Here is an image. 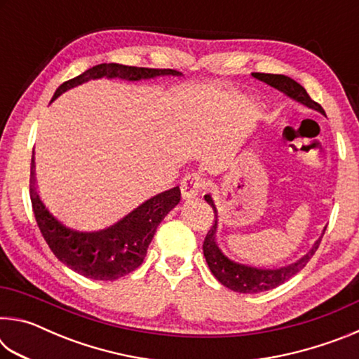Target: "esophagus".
Instances as JSON below:
<instances>
[{"mask_svg": "<svg viewBox=\"0 0 359 359\" xmlns=\"http://www.w3.org/2000/svg\"><path fill=\"white\" fill-rule=\"evenodd\" d=\"M204 187V180L199 174L191 172L184 177L180 184V190H182V198L184 199H191L196 198L198 193L203 190Z\"/></svg>", "mask_w": 359, "mask_h": 359, "instance_id": "obj_1", "label": "esophagus"}]
</instances>
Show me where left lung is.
<instances>
[{
  "label": "left lung",
  "instance_id": "left-lung-1",
  "mask_svg": "<svg viewBox=\"0 0 359 359\" xmlns=\"http://www.w3.org/2000/svg\"><path fill=\"white\" fill-rule=\"evenodd\" d=\"M253 76L259 79V81L269 83L271 87L280 90V92H283L285 95H288L290 98L302 102L304 106L312 107L315 111L325 114L323 107H321L318 102H315L311 96L307 95L306 88H304L301 83L293 81L291 77L283 76V74H264V72H257V74ZM204 199L212 205V209H214V214H215L214 224H212V228L208 231V234H205V239L203 244L205 261H208L209 269L217 280L222 285H224L226 288L238 291V293H259V291L272 290L278 287V285L290 280L291 277L296 276L297 272H299L302 267L309 263V259H311L313 257V253L317 252L321 238H323V236H321V238L315 242L312 250L309 252L306 257H302L299 261H296V263L290 264L287 267H280V269H258V267H250L245 264L234 263V261L229 259L226 255H223V252L217 245L215 242L217 209H215L214 201H212L210 194H205Z\"/></svg>",
  "mask_w": 359,
  "mask_h": 359
}]
</instances>
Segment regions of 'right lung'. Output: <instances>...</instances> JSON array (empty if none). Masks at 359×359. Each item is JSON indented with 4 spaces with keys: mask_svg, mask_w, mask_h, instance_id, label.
Instances as JSON below:
<instances>
[{
    "mask_svg": "<svg viewBox=\"0 0 359 359\" xmlns=\"http://www.w3.org/2000/svg\"><path fill=\"white\" fill-rule=\"evenodd\" d=\"M168 74L179 76L180 72L175 69L137 68V66H125L118 63L96 65L82 72L81 76L60 85L52 101L65 93L66 90L87 82L90 79L106 76L126 79V81H139V79ZM29 198H32L34 218L42 238L46 239L53 255L63 264L77 274L93 278V280H117V278L136 271L142 264L156 226L169 214V210H172L179 204L180 190L179 187H174L171 190L156 194L111 228L96 231V233H81V231L66 228L42 203L34 177V160L32 158Z\"/></svg>",
    "mask_w": 359,
    "mask_h": 359,
    "instance_id": "add662e5",
    "label": "right lung"
}]
</instances>
